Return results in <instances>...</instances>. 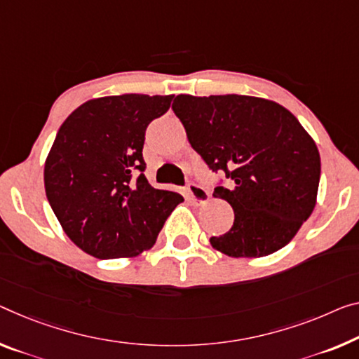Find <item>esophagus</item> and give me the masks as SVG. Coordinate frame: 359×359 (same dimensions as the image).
Wrapping results in <instances>:
<instances>
[{"label":"esophagus","mask_w":359,"mask_h":359,"mask_svg":"<svg viewBox=\"0 0 359 359\" xmlns=\"http://www.w3.org/2000/svg\"><path fill=\"white\" fill-rule=\"evenodd\" d=\"M187 194H189L191 201H194L196 203H205L208 198H210V192H208L205 187L194 183L187 186Z\"/></svg>","instance_id":"obj_1"}]
</instances>
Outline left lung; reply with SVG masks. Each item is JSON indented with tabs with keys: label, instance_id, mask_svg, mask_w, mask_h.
I'll list each match as a JSON object with an SVG mask.
<instances>
[{
	"label": "left lung",
	"instance_id": "1",
	"mask_svg": "<svg viewBox=\"0 0 359 359\" xmlns=\"http://www.w3.org/2000/svg\"><path fill=\"white\" fill-rule=\"evenodd\" d=\"M172 109L208 167L231 178L213 197L233 207L234 223L210 237L213 249L258 258L287 245L316 205L321 176L316 142L295 115L244 95H178Z\"/></svg>",
	"mask_w": 359,
	"mask_h": 359
}]
</instances>
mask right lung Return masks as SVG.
I'll return each instance as SVG.
<instances>
[{
	"label": "right lung",
	"mask_w": 359,
	"mask_h": 359,
	"mask_svg": "<svg viewBox=\"0 0 359 359\" xmlns=\"http://www.w3.org/2000/svg\"><path fill=\"white\" fill-rule=\"evenodd\" d=\"M173 95L95 97L72 112L45 162L49 205L69 239L91 257L130 258L156 244L184 198L144 176V133Z\"/></svg>",
	"instance_id": "1"
}]
</instances>
